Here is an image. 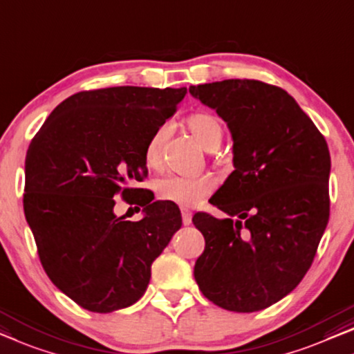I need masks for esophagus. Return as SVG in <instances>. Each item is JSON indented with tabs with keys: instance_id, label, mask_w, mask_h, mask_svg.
<instances>
[{
	"instance_id": "obj_1",
	"label": "esophagus",
	"mask_w": 354,
	"mask_h": 354,
	"mask_svg": "<svg viewBox=\"0 0 354 354\" xmlns=\"http://www.w3.org/2000/svg\"><path fill=\"white\" fill-rule=\"evenodd\" d=\"M192 211H188V209H182V222L183 225H189L192 223Z\"/></svg>"
}]
</instances>
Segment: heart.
I'll return each mask as SVG.
<instances>
[{"mask_svg":"<svg viewBox=\"0 0 354 354\" xmlns=\"http://www.w3.org/2000/svg\"><path fill=\"white\" fill-rule=\"evenodd\" d=\"M187 129L196 137L206 150L218 148L223 139V124L211 111H194L185 120ZM167 139V127L161 126L153 132L145 145V162L150 167L161 165L162 145ZM215 189V182L209 176L183 177L166 176L156 182V193L162 201L182 207H192L201 203Z\"/></svg>","mask_w":354,"mask_h":354,"instance_id":"obj_1","label":"heart"}]
</instances>
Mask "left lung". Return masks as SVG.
<instances>
[{
    "instance_id": "1",
    "label": "left lung",
    "mask_w": 354,
    "mask_h": 354,
    "mask_svg": "<svg viewBox=\"0 0 354 354\" xmlns=\"http://www.w3.org/2000/svg\"><path fill=\"white\" fill-rule=\"evenodd\" d=\"M233 137V165L211 204L196 212L206 245L194 279L220 308L252 313L294 290L329 222L330 156L324 136L284 89L257 80L189 86Z\"/></svg>"
}]
</instances>
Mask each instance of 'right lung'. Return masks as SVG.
<instances>
[{
	"label": "right lung",
	"mask_w": 354,
	"mask_h": 354,
	"mask_svg": "<svg viewBox=\"0 0 354 354\" xmlns=\"http://www.w3.org/2000/svg\"><path fill=\"white\" fill-rule=\"evenodd\" d=\"M187 88L83 91L54 109L25 158L24 212L46 274L75 304L111 313L145 294L151 263L182 227L178 207L132 187L148 176L145 145ZM121 197L144 207L116 218Z\"/></svg>",
	"instance_id": "right-lung-1"
}]
</instances>
